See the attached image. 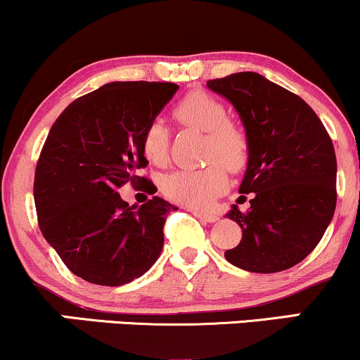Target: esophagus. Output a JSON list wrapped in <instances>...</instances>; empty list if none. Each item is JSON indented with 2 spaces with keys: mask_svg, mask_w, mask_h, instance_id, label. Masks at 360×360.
Masks as SVG:
<instances>
[{
  "mask_svg": "<svg viewBox=\"0 0 360 360\" xmlns=\"http://www.w3.org/2000/svg\"><path fill=\"white\" fill-rule=\"evenodd\" d=\"M189 212H191L194 217H198L200 218V220H203V221H208V223H214L218 220V217L214 213H206V212H200V210H196V208H189Z\"/></svg>",
  "mask_w": 360,
  "mask_h": 360,
  "instance_id": "esophagus-1",
  "label": "esophagus"
}]
</instances>
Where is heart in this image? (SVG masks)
I'll return each instance as SVG.
<instances>
[{
    "mask_svg": "<svg viewBox=\"0 0 360 360\" xmlns=\"http://www.w3.org/2000/svg\"><path fill=\"white\" fill-rule=\"evenodd\" d=\"M179 125L205 131L203 169H181L162 179V193L169 200L189 206L208 208L229 186L230 174H240L249 166L250 139L245 128L229 120L225 105L210 94L194 91L186 94L172 110ZM142 152L148 162L164 166L169 155V130L155 120L142 135Z\"/></svg>",
    "mask_w": 360,
    "mask_h": 360,
    "instance_id": "b5f03b06",
    "label": "heart"
}]
</instances>
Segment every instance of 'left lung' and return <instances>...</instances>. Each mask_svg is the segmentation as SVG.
Returning a JSON list of instances; mask_svg holds the SVG:
<instances>
[{
  "mask_svg": "<svg viewBox=\"0 0 360 360\" xmlns=\"http://www.w3.org/2000/svg\"><path fill=\"white\" fill-rule=\"evenodd\" d=\"M235 106L250 139V160L240 184L250 208L226 217L242 240L225 252L250 272L286 271L318 245L337 205V159L328 131L298 94L257 72L206 82ZM245 198V196H240Z\"/></svg>",
  "mask_w": 360,
  "mask_h": 360,
  "instance_id": "8db88e82",
  "label": "left lung"
}]
</instances>
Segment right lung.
I'll use <instances>...</instances> for the list:
<instances>
[{
	"instance_id": "1",
	"label": "right lung",
	"mask_w": 360,
	"mask_h": 360,
	"mask_svg": "<svg viewBox=\"0 0 360 360\" xmlns=\"http://www.w3.org/2000/svg\"><path fill=\"white\" fill-rule=\"evenodd\" d=\"M174 82L117 81L77 98L53 122L35 169L40 232L68 269L88 283L122 286L154 266L176 206L154 196L139 210L120 198L147 167L142 135L174 96Z\"/></svg>"
}]
</instances>
